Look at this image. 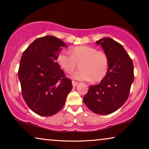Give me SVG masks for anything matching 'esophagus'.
Masks as SVG:
<instances>
[{
    "mask_svg": "<svg viewBox=\"0 0 149 149\" xmlns=\"http://www.w3.org/2000/svg\"><path fill=\"white\" fill-rule=\"evenodd\" d=\"M72 83L73 87H75L77 85H78V82H76V81H72Z\"/></svg>",
    "mask_w": 149,
    "mask_h": 149,
    "instance_id": "34e87169",
    "label": "esophagus"
}]
</instances>
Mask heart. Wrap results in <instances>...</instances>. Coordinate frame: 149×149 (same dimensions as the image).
<instances>
[{
	"mask_svg": "<svg viewBox=\"0 0 149 149\" xmlns=\"http://www.w3.org/2000/svg\"><path fill=\"white\" fill-rule=\"evenodd\" d=\"M57 62L63 70L71 74L80 64V70L72 77L77 80L100 82L104 78L109 69V58L104 52L89 46H79L72 48L70 54L60 52Z\"/></svg>",
	"mask_w": 149,
	"mask_h": 149,
	"instance_id": "1",
	"label": "heart"
}]
</instances>
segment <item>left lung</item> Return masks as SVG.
<instances>
[{
	"instance_id": "left-lung-1",
	"label": "left lung",
	"mask_w": 149,
	"mask_h": 149,
	"mask_svg": "<svg viewBox=\"0 0 149 149\" xmlns=\"http://www.w3.org/2000/svg\"><path fill=\"white\" fill-rule=\"evenodd\" d=\"M100 45L109 58V69L104 78L90 86L83 97L85 105L98 115H109L123 105L130 95L134 79V64L125 49L111 38L95 42Z\"/></svg>"
}]
</instances>
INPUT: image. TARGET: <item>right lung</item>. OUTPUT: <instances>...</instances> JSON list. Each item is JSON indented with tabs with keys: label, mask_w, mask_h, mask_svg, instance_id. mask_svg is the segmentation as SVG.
Instances as JSON below:
<instances>
[{
	"label": "right lung",
	"mask_w": 149,
	"mask_h": 149,
	"mask_svg": "<svg viewBox=\"0 0 149 149\" xmlns=\"http://www.w3.org/2000/svg\"><path fill=\"white\" fill-rule=\"evenodd\" d=\"M66 45L54 36L38 38L24 51L20 60L18 77L22 96L32 111L44 117L56 114L64 107L72 89L56 62Z\"/></svg>",
	"instance_id": "1"
}]
</instances>
